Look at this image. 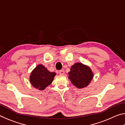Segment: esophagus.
<instances>
[{
	"label": "esophagus",
	"instance_id": "esophagus-1",
	"mask_svg": "<svg viewBox=\"0 0 125 125\" xmlns=\"http://www.w3.org/2000/svg\"><path fill=\"white\" fill-rule=\"evenodd\" d=\"M59 74L61 75H63L64 74V70H60L59 71Z\"/></svg>",
	"mask_w": 125,
	"mask_h": 125
}]
</instances>
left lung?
Returning <instances> with one entry per match:
<instances>
[{"label":"left lung","instance_id":"1","mask_svg":"<svg viewBox=\"0 0 125 125\" xmlns=\"http://www.w3.org/2000/svg\"><path fill=\"white\" fill-rule=\"evenodd\" d=\"M68 74L72 83L78 88L86 87L93 77L90 68L80 63H75L72 66Z\"/></svg>","mask_w":125,"mask_h":125}]
</instances>
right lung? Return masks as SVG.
Segmentation results:
<instances>
[{"label": "right lung", "instance_id": "1", "mask_svg": "<svg viewBox=\"0 0 125 125\" xmlns=\"http://www.w3.org/2000/svg\"><path fill=\"white\" fill-rule=\"evenodd\" d=\"M55 75L56 73L50 72L43 65L40 64L32 72L30 80L35 88L43 90L51 84Z\"/></svg>", "mask_w": 125, "mask_h": 125}]
</instances>
